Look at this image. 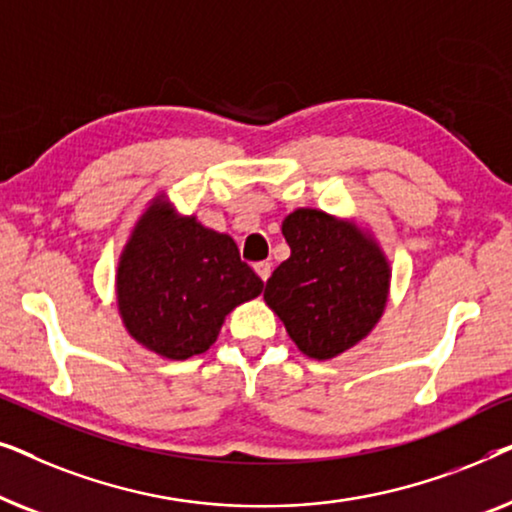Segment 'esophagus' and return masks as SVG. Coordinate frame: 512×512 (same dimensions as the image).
I'll list each match as a JSON object with an SVG mask.
<instances>
[{"mask_svg":"<svg viewBox=\"0 0 512 512\" xmlns=\"http://www.w3.org/2000/svg\"><path fill=\"white\" fill-rule=\"evenodd\" d=\"M254 270L258 272V277H261L263 282H268V277H270V272H272V263L261 261V263L254 265Z\"/></svg>","mask_w":512,"mask_h":512,"instance_id":"1","label":"esophagus"}]
</instances>
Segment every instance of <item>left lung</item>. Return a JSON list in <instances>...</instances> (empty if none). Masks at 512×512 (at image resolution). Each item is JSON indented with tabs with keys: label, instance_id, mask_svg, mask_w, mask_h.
<instances>
[{
	"label": "left lung",
	"instance_id": "obj_1",
	"mask_svg": "<svg viewBox=\"0 0 512 512\" xmlns=\"http://www.w3.org/2000/svg\"><path fill=\"white\" fill-rule=\"evenodd\" d=\"M291 256L265 284V303L310 359H333L373 331L389 298V261L373 237L321 209L282 223Z\"/></svg>",
	"mask_w": 512,
	"mask_h": 512
}]
</instances>
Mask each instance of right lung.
<instances>
[{"instance_id":"right-lung-1","label":"right lung","mask_w":512,"mask_h":512,"mask_svg":"<svg viewBox=\"0 0 512 512\" xmlns=\"http://www.w3.org/2000/svg\"><path fill=\"white\" fill-rule=\"evenodd\" d=\"M261 291L233 237L179 216L163 195L139 216L116 270L128 333L172 361L207 352L226 314Z\"/></svg>"}]
</instances>
